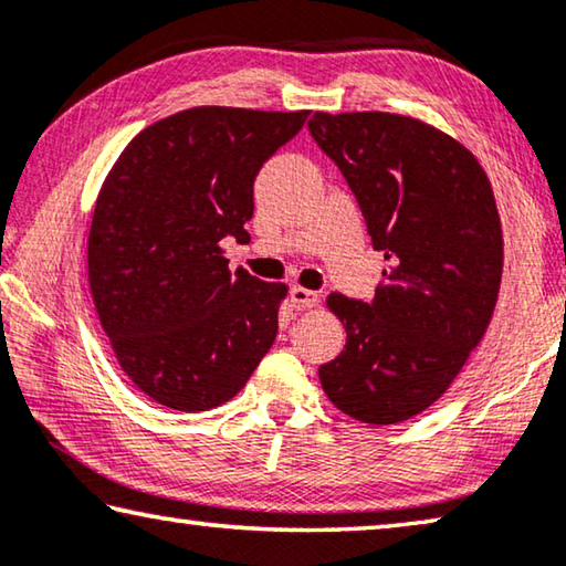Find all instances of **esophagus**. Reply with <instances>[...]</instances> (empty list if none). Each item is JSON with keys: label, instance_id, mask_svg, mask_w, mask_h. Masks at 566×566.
<instances>
[{"label": "esophagus", "instance_id": "34e87169", "mask_svg": "<svg viewBox=\"0 0 566 566\" xmlns=\"http://www.w3.org/2000/svg\"><path fill=\"white\" fill-rule=\"evenodd\" d=\"M319 302V294L315 290H307V286H294L292 290V304L297 310H312Z\"/></svg>", "mask_w": 566, "mask_h": 566}]
</instances>
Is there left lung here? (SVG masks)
I'll use <instances>...</instances> for the list:
<instances>
[{
    "label": "left lung",
    "mask_w": 566,
    "mask_h": 566,
    "mask_svg": "<svg viewBox=\"0 0 566 566\" xmlns=\"http://www.w3.org/2000/svg\"><path fill=\"white\" fill-rule=\"evenodd\" d=\"M310 133L388 262L370 304L327 297L347 345L319 382L360 423H402L451 388L489 329L504 272L491 181L469 148L410 115L315 113Z\"/></svg>",
    "instance_id": "8db88e82"
}]
</instances>
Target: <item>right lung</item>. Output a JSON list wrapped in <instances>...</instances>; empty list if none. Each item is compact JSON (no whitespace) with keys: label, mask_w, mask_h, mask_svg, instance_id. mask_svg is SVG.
Masks as SVG:
<instances>
[{"label":"right lung","mask_w":566,"mask_h":566,"mask_svg":"<svg viewBox=\"0 0 566 566\" xmlns=\"http://www.w3.org/2000/svg\"><path fill=\"white\" fill-rule=\"evenodd\" d=\"M307 115L188 107L140 130L105 176L90 294L120 370L160 406H221L272 347L286 284L231 272L221 241L247 244L259 168Z\"/></svg>","instance_id":"obj_1"}]
</instances>
